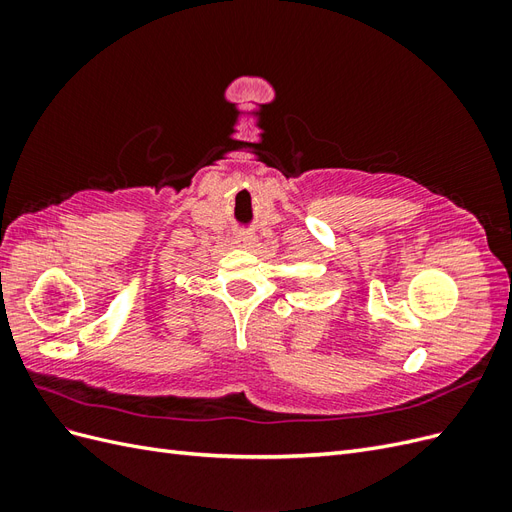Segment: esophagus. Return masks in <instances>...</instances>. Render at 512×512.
Here are the masks:
<instances>
[{
	"mask_svg": "<svg viewBox=\"0 0 512 512\" xmlns=\"http://www.w3.org/2000/svg\"><path fill=\"white\" fill-rule=\"evenodd\" d=\"M235 241H237L239 247H243V250H254L256 243H258V237L254 235L252 230H241V232H237Z\"/></svg>",
	"mask_w": 512,
	"mask_h": 512,
	"instance_id": "esophagus-1",
	"label": "esophagus"
}]
</instances>
